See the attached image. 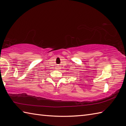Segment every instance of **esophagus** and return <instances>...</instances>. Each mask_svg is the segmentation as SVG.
Returning <instances> with one entry per match:
<instances>
[{"mask_svg":"<svg viewBox=\"0 0 126 126\" xmlns=\"http://www.w3.org/2000/svg\"><path fill=\"white\" fill-rule=\"evenodd\" d=\"M57 69V70H60V68L59 67V66H57V69Z\"/></svg>","mask_w":126,"mask_h":126,"instance_id":"1","label":"esophagus"}]
</instances>
